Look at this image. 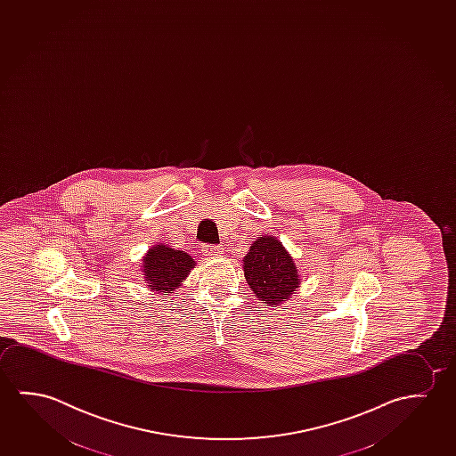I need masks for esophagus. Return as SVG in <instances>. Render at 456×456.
<instances>
[{
  "instance_id": "obj_1",
  "label": "esophagus",
  "mask_w": 456,
  "mask_h": 456,
  "mask_svg": "<svg viewBox=\"0 0 456 456\" xmlns=\"http://www.w3.org/2000/svg\"><path fill=\"white\" fill-rule=\"evenodd\" d=\"M202 251H204L205 256H208V257H216V256H221V254L224 252V249H223L221 246L208 245L205 246Z\"/></svg>"
}]
</instances>
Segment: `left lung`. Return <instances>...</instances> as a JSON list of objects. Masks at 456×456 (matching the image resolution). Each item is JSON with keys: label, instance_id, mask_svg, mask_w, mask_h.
Instances as JSON below:
<instances>
[{"label": "left lung", "instance_id": "8db88e82", "mask_svg": "<svg viewBox=\"0 0 456 456\" xmlns=\"http://www.w3.org/2000/svg\"><path fill=\"white\" fill-rule=\"evenodd\" d=\"M243 262L246 281L265 305L276 307L297 291V266L278 238L258 237Z\"/></svg>", "mask_w": 456, "mask_h": 456}]
</instances>
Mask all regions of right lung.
<instances>
[{"instance_id":"right-lung-1","label":"right lung","mask_w":456,"mask_h":456,"mask_svg":"<svg viewBox=\"0 0 456 456\" xmlns=\"http://www.w3.org/2000/svg\"><path fill=\"white\" fill-rule=\"evenodd\" d=\"M194 266V260L185 251H175L166 245L153 246L145 256V281L155 291L171 293Z\"/></svg>"}]
</instances>
